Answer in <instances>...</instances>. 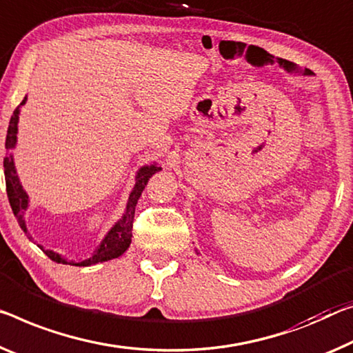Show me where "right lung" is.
Returning <instances> with one entry per match:
<instances>
[{"label":"right lung","mask_w":353,"mask_h":353,"mask_svg":"<svg viewBox=\"0 0 353 353\" xmlns=\"http://www.w3.org/2000/svg\"><path fill=\"white\" fill-rule=\"evenodd\" d=\"M25 102H26V97L20 102V105L15 108L12 117H10L8 135H6V150L8 151L14 150L15 145H17L20 107L23 105ZM3 164H4V178H6V191H8L10 208H12L14 216L17 218V222L20 224L21 230H23L26 235H28V229H26V222H25V218H23V213L26 210H28L30 199H28V194H26V191L20 183V178L17 175V169H15V164H14L12 153L8 154L6 158H4ZM159 170H162V169H161V167L156 165V162H153V164H150V165L140 167L137 175H135V184L132 188V192L129 194L126 210H124L121 218L118 219L115 224H113L112 229L107 232V235L102 238L101 245L96 248V251L93 252V256H91V257L80 260V262H69V260L59 256L58 252H53V251H50V249H44L41 245H37V246H39L42 251L46 252V256L50 257L53 262L69 263V265H75V267H90V265H94V263H99V262H107V260L120 257L121 254L129 248V245H131L132 222H134V213H135V205H137V200H139L140 195H142L143 189H145L146 183H148L150 178Z\"/></svg>","instance_id":"right-lung-1"}]
</instances>
